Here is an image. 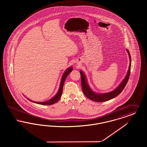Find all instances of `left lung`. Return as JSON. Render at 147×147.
<instances>
[{"mask_svg":"<svg viewBox=\"0 0 147 147\" xmlns=\"http://www.w3.org/2000/svg\"><path fill=\"white\" fill-rule=\"evenodd\" d=\"M127 52H128V54L129 55V65L128 68V70L127 71V73L126 74V76L125 79L122 80L121 83L119 85L118 87L115 89L114 90L106 92V93H103V94H97L92 90L90 86L88 84L87 79L85 75L84 74V73L82 71H80V73L81 75V84L82 87L83 92L84 95L90 99L92 101H96V102H105L108 100H110L113 98L116 97L118 96L119 94L124 89L125 87L126 86V84L127 83V82L128 80L129 77L130 76V71H131V57L129 53V51L127 49Z\"/></svg>","mask_w":147,"mask_h":147,"instance_id":"left-lung-1","label":"left lung"}]
</instances>
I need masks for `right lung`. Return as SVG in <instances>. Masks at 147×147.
I'll use <instances>...</instances> for the list:
<instances>
[{
  "label": "right lung",
  "mask_w": 147,
  "mask_h": 147,
  "mask_svg": "<svg viewBox=\"0 0 147 147\" xmlns=\"http://www.w3.org/2000/svg\"><path fill=\"white\" fill-rule=\"evenodd\" d=\"M72 70H73V67H69V68H68L67 70L64 72L62 77V79H61V84H60V86H59V89L58 90V91L57 92V93L56 94V95L54 97L51 98L49 100L45 101V102H35V101H33L32 100H30V99H28V98H27L28 99V100H30L31 102H33L36 103V104H40V105H52V104L56 103L59 100V98H61V96H62L64 83L65 82V80L66 78L68 76V74L70 73V72L72 71Z\"/></svg>",
  "instance_id": "1"
}]
</instances>
